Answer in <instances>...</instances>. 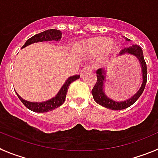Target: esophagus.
<instances>
[{
  "label": "esophagus",
  "instance_id": "obj_1",
  "mask_svg": "<svg viewBox=\"0 0 158 158\" xmlns=\"http://www.w3.org/2000/svg\"><path fill=\"white\" fill-rule=\"evenodd\" d=\"M91 71H92V68H91L90 66L84 68V69L81 71V76H83V75H85V73H89V72Z\"/></svg>",
  "mask_w": 158,
  "mask_h": 158
}]
</instances>
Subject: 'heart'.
Masks as SVG:
<instances>
[{"mask_svg": "<svg viewBox=\"0 0 158 158\" xmlns=\"http://www.w3.org/2000/svg\"><path fill=\"white\" fill-rule=\"evenodd\" d=\"M81 48L85 54L103 60L113 52L114 46L106 38H95L85 42Z\"/></svg>", "mask_w": 158, "mask_h": 158, "instance_id": "1", "label": "heart"}]
</instances>
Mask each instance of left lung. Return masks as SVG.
I'll return each instance as SVG.
<instances>
[{"instance_id":"1","label":"left lung","mask_w":158,"mask_h":158,"mask_svg":"<svg viewBox=\"0 0 158 158\" xmlns=\"http://www.w3.org/2000/svg\"><path fill=\"white\" fill-rule=\"evenodd\" d=\"M126 40L128 41V39L126 38ZM131 54L133 55L136 58L139 60L140 63V66L142 69V76H143V82H142L141 86L140 89L137 91V93L135 94L131 98L124 102H115L112 99H110L109 98L106 96L105 93L103 91V85H104V79H105V71L102 69H98L96 72L97 74V82L94 85L93 89H92V95H93L94 101L98 103L99 105L102 106L104 107L111 109V110H123L125 108L129 107L130 106L135 102L136 100L140 97L144 89L145 85L147 82V65L145 63V60L144 59V55H143V51L140 46H138L136 44L131 45V47L123 48V50H121L120 55L123 54Z\"/></svg>"}]
</instances>
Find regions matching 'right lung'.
Listing matches in <instances>:
<instances>
[{
    "mask_svg": "<svg viewBox=\"0 0 158 158\" xmlns=\"http://www.w3.org/2000/svg\"><path fill=\"white\" fill-rule=\"evenodd\" d=\"M61 35H62V33L59 30H48V31H45L44 32L39 33L37 35L32 36L31 38H30L29 40H27L26 44L23 45L22 48H24L25 47L28 46L30 44H34V43H39V42L44 41H52V40L58 41V40H60L61 39ZM79 78H80V75H75V76H72L68 78V80L64 82V84L63 85V86L61 87V89H60L58 94L56 95V97L52 98V99L48 100L46 102H31L24 100L18 94V93L16 94L18 95V98L24 104V106H26V107L28 108L29 110H32L34 112H40V113L48 112L50 111V110H54V109L59 107V106H60L64 102L69 86L72 82L77 80Z\"/></svg>",
    "mask_w": 158,
    "mask_h": 158,
    "instance_id": "right-lung-1",
    "label": "right lung"
}]
</instances>
